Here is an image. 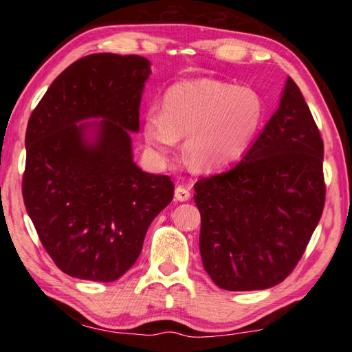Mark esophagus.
<instances>
[{
    "instance_id": "obj_1",
    "label": "esophagus",
    "mask_w": 352,
    "mask_h": 352,
    "mask_svg": "<svg viewBox=\"0 0 352 352\" xmlns=\"http://www.w3.org/2000/svg\"><path fill=\"white\" fill-rule=\"evenodd\" d=\"M175 199L178 201H186L190 199V192L186 186H183V184H178L175 188Z\"/></svg>"
}]
</instances>
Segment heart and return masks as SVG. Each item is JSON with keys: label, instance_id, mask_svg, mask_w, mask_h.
Masks as SVG:
<instances>
[{"label": "heart", "instance_id": "1", "mask_svg": "<svg viewBox=\"0 0 352 352\" xmlns=\"http://www.w3.org/2000/svg\"><path fill=\"white\" fill-rule=\"evenodd\" d=\"M262 102L248 88L211 79L182 80L164 94L163 113L144 116V140L152 152L169 153L178 136L184 155L199 169H216L239 155L258 130Z\"/></svg>", "mask_w": 352, "mask_h": 352}]
</instances>
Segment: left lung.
I'll return each instance as SVG.
<instances>
[{
	"label": "left lung",
	"mask_w": 352,
	"mask_h": 352,
	"mask_svg": "<svg viewBox=\"0 0 352 352\" xmlns=\"http://www.w3.org/2000/svg\"><path fill=\"white\" fill-rule=\"evenodd\" d=\"M324 146L290 79L275 115L239 163L194 184L200 254L223 290L283 283L300 262L326 200Z\"/></svg>",
	"instance_id": "left-lung-1"
}]
</instances>
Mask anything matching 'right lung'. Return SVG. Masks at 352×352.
Listing matches in <instances>:
<instances>
[{
	"instance_id": "right-lung-1",
	"label": "right lung",
	"mask_w": 352,
	"mask_h": 352,
	"mask_svg": "<svg viewBox=\"0 0 352 352\" xmlns=\"http://www.w3.org/2000/svg\"><path fill=\"white\" fill-rule=\"evenodd\" d=\"M151 74L141 56L90 54L51 83L26 129L23 200L41 245L63 273L111 283L132 267L152 220L174 199L169 175L133 163L129 130ZM104 117L96 143L77 124Z\"/></svg>"
}]
</instances>
